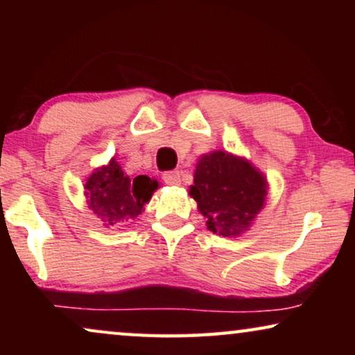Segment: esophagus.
Segmentation results:
<instances>
[{"instance_id": "1", "label": "esophagus", "mask_w": 355, "mask_h": 355, "mask_svg": "<svg viewBox=\"0 0 355 355\" xmlns=\"http://www.w3.org/2000/svg\"><path fill=\"white\" fill-rule=\"evenodd\" d=\"M163 181L168 184V186H179L181 184V176H179L178 171H168L163 174Z\"/></svg>"}]
</instances>
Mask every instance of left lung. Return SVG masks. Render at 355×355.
Returning <instances> with one entry per match:
<instances>
[{"label": "left lung", "mask_w": 355, "mask_h": 355, "mask_svg": "<svg viewBox=\"0 0 355 355\" xmlns=\"http://www.w3.org/2000/svg\"><path fill=\"white\" fill-rule=\"evenodd\" d=\"M266 179L245 158L223 152L202 155L191 197L215 234L237 237L249 230L265 205Z\"/></svg>", "instance_id": "8db88e82"}]
</instances>
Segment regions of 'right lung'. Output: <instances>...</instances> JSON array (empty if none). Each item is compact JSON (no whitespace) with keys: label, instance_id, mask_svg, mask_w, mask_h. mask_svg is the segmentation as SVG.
<instances>
[{"label":"right lung","instance_id":"add662e5","mask_svg":"<svg viewBox=\"0 0 355 355\" xmlns=\"http://www.w3.org/2000/svg\"><path fill=\"white\" fill-rule=\"evenodd\" d=\"M84 187L90 210L106 227H119L144 211V205L158 189V181L148 176L130 179L111 158L108 164L90 174Z\"/></svg>","mask_w":355,"mask_h":355}]
</instances>
